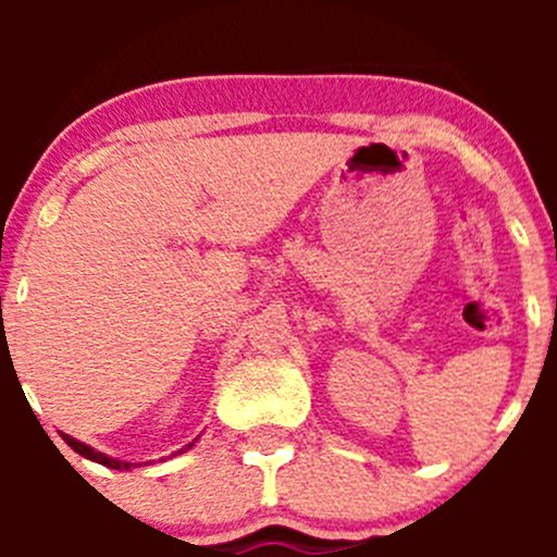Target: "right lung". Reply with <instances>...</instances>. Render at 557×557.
<instances>
[{
    "instance_id": "right-lung-1",
    "label": "right lung",
    "mask_w": 557,
    "mask_h": 557,
    "mask_svg": "<svg viewBox=\"0 0 557 557\" xmlns=\"http://www.w3.org/2000/svg\"><path fill=\"white\" fill-rule=\"evenodd\" d=\"M64 442H66V445L72 447V450H75V453H81L83 458H88V460H97V463L107 466V469H128V463H123V460L107 458V455L97 453V450H91V447H88V445H83V442L72 440V436H66V434H64ZM188 447H190V445H188ZM180 453H183V450H180Z\"/></svg>"
}]
</instances>
